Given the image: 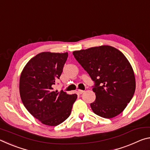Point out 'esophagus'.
I'll return each instance as SVG.
<instances>
[{
    "instance_id": "1",
    "label": "esophagus",
    "mask_w": 150,
    "mask_h": 150,
    "mask_svg": "<svg viewBox=\"0 0 150 150\" xmlns=\"http://www.w3.org/2000/svg\"><path fill=\"white\" fill-rule=\"evenodd\" d=\"M84 92H85V91H83V90H80V89L78 90V93H79V94H80V95H81V94H83Z\"/></svg>"
}]
</instances>
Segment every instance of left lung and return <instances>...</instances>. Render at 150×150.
I'll list each match as a JSON object with an SVG mask.
<instances>
[{
	"label": "left lung",
	"instance_id": "obj_1",
	"mask_svg": "<svg viewBox=\"0 0 150 150\" xmlns=\"http://www.w3.org/2000/svg\"><path fill=\"white\" fill-rule=\"evenodd\" d=\"M73 54L95 83L96 99L91 103L94 113L105 118L120 114L136 89L134 71L125 55L110 45L75 51Z\"/></svg>",
	"mask_w": 150,
	"mask_h": 150
}]
</instances>
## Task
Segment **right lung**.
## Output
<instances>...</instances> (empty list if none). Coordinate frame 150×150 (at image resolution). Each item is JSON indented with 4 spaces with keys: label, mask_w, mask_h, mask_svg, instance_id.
<instances>
[{
    "label": "right lung",
    "mask_w": 150,
    "mask_h": 150,
    "mask_svg": "<svg viewBox=\"0 0 150 150\" xmlns=\"http://www.w3.org/2000/svg\"><path fill=\"white\" fill-rule=\"evenodd\" d=\"M68 53L42 52L32 58L20 78V95L28 111L42 124L57 126L69 117L77 95L54 91Z\"/></svg>",
    "instance_id": "right-lung-1"
}]
</instances>
